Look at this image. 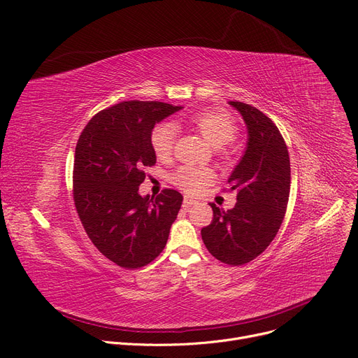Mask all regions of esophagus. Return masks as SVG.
<instances>
[{"label": "esophagus", "mask_w": 358, "mask_h": 358, "mask_svg": "<svg viewBox=\"0 0 358 358\" xmlns=\"http://www.w3.org/2000/svg\"><path fill=\"white\" fill-rule=\"evenodd\" d=\"M196 203V201L194 199V198H189V196H185L183 198V208L185 209H187L189 206H192V205H195Z\"/></svg>", "instance_id": "obj_1"}]
</instances>
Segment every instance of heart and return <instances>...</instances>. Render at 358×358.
I'll return each mask as SVG.
<instances>
[{
    "mask_svg": "<svg viewBox=\"0 0 358 358\" xmlns=\"http://www.w3.org/2000/svg\"><path fill=\"white\" fill-rule=\"evenodd\" d=\"M191 122L214 147H222L233 141L237 134L234 118L222 110H203L191 117ZM176 138V129L172 124H160L152 133V147L159 159L169 157ZM214 172L206 167L183 166L172 176V180L182 191L196 194L203 186L214 180Z\"/></svg>",
    "mask_w": 358,
    "mask_h": 358,
    "instance_id": "1",
    "label": "heart"
}]
</instances>
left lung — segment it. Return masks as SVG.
<instances>
[{
  "label": "left lung",
  "instance_id": "8db88e82",
  "mask_svg": "<svg viewBox=\"0 0 358 358\" xmlns=\"http://www.w3.org/2000/svg\"><path fill=\"white\" fill-rule=\"evenodd\" d=\"M247 127L240 162L228 178L237 194L233 209L211 203L214 220L202 228L205 247L215 259L241 266L268 247L282 225L290 191V162L285 140L273 121L248 103L229 101Z\"/></svg>",
  "mask_w": 358,
  "mask_h": 358
}]
</instances>
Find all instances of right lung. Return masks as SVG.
<instances>
[{"label":"right lung","instance_id":"1","mask_svg":"<svg viewBox=\"0 0 358 358\" xmlns=\"http://www.w3.org/2000/svg\"><path fill=\"white\" fill-rule=\"evenodd\" d=\"M159 101H124L98 113L75 149L73 199L88 237L125 268L153 262L169 238L183 196L173 189L141 196L145 166L156 163L155 125L178 113Z\"/></svg>","mask_w":358,"mask_h":358}]
</instances>
